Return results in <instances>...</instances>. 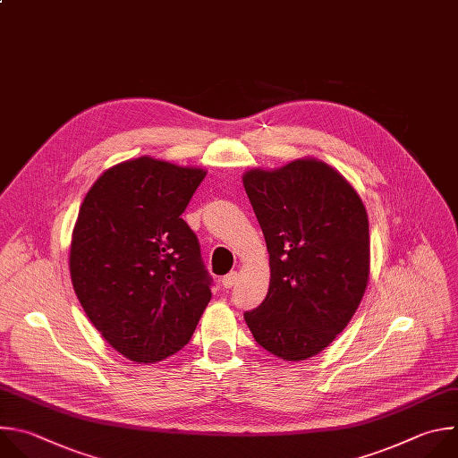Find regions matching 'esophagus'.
<instances>
[{"label":"esophagus","instance_id":"1","mask_svg":"<svg viewBox=\"0 0 458 458\" xmlns=\"http://www.w3.org/2000/svg\"><path fill=\"white\" fill-rule=\"evenodd\" d=\"M236 280H238V274H236V272H229L227 276L222 278V287H224V289H233L234 284H236Z\"/></svg>","mask_w":458,"mask_h":458}]
</instances>
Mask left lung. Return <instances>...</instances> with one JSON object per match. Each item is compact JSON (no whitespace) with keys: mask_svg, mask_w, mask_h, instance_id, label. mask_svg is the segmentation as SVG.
I'll list each match as a JSON object with an SVG mask.
<instances>
[{"mask_svg":"<svg viewBox=\"0 0 458 458\" xmlns=\"http://www.w3.org/2000/svg\"><path fill=\"white\" fill-rule=\"evenodd\" d=\"M242 180L270 268L267 298L243 314L245 323L272 355L305 360L346 328L367 293V208L335 167L314 157L252 167Z\"/></svg>","mask_w":458,"mask_h":458,"instance_id":"1","label":"left lung"}]
</instances>
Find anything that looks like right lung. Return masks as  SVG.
<instances>
[{
	"mask_svg": "<svg viewBox=\"0 0 458 458\" xmlns=\"http://www.w3.org/2000/svg\"><path fill=\"white\" fill-rule=\"evenodd\" d=\"M206 174L144 155L108 167L81 204L72 285L91 325L133 362L188 344L211 300L199 240L180 218Z\"/></svg>",
	"mask_w": 458,
	"mask_h": 458,
	"instance_id": "1",
	"label": "right lung"
}]
</instances>
